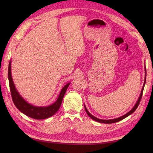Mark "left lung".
<instances>
[{"label":"left lung","instance_id":"obj_1","mask_svg":"<svg viewBox=\"0 0 153 153\" xmlns=\"http://www.w3.org/2000/svg\"><path fill=\"white\" fill-rule=\"evenodd\" d=\"M146 76H145V81H144V84H143V87H142V91H141V93H140V95L139 98H138V101H137V103L135 104V105L134 106V107H133V108H132V109H131L130 111H129V112H128L126 114L124 115L123 116H121V117H119V118H116V119H110V120H103V119H98V118H97V117H96L93 116V115H92V114H91L89 112V111H88V110H87V109L86 108L85 106L84 105V107H85V112H87V115H89V117H91L92 119H93V120H94V121H97V122L101 123L111 124V123H116V122H118V121H121V120H123V119H124V118L127 117L128 116H129V115L131 114L132 113H133L134 112H135V110L137 108L138 106L139 105V103H140V100H141L142 96V94H143V88H144V85H145V84H146Z\"/></svg>","mask_w":153,"mask_h":153}]
</instances>
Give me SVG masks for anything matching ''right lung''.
Segmentation results:
<instances>
[{
  "label": "right lung",
  "instance_id": "add662e5",
  "mask_svg": "<svg viewBox=\"0 0 153 153\" xmlns=\"http://www.w3.org/2000/svg\"><path fill=\"white\" fill-rule=\"evenodd\" d=\"M8 78L12 100L16 107L23 114L35 119H47L52 116L53 115L56 113L61 105L64 94H65L68 86L70 84L68 83L62 88V89L60 92L57 100L53 104L48 106H45V107H38V106H34L27 103L16 91L11 76V62L9 64Z\"/></svg>",
  "mask_w": 153,
  "mask_h": 153
}]
</instances>
